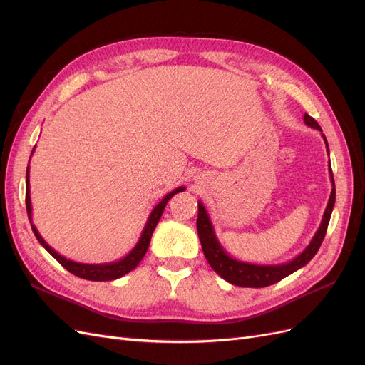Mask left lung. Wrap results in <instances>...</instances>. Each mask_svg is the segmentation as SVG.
I'll return each instance as SVG.
<instances>
[{
	"label": "left lung",
	"mask_w": 365,
	"mask_h": 365,
	"mask_svg": "<svg viewBox=\"0 0 365 365\" xmlns=\"http://www.w3.org/2000/svg\"><path fill=\"white\" fill-rule=\"evenodd\" d=\"M303 120L307 126L323 132L322 128H319V125L315 121V118H312L311 115L304 114ZM322 137L326 143L327 153H329L327 140H326L324 134H322ZM329 172H330V182H332V192H330V197H329L327 207L324 210L322 224H319L317 233L314 235L312 240L309 242V245L300 254H298L295 259L286 262V263L256 264V263L240 262L237 259L231 257L230 254L224 250V247L219 244L213 224H212V219H210V216L207 213V208L204 207V204L201 201L197 202V220H196L197 236H200L204 256H205L207 262L210 263V267H212L215 269V272L219 274L224 280H227L231 284L242 286V288H264V286L277 283L282 279L288 277V275L295 272L297 269L303 268L304 264H307L312 260L318 248L322 247V242H323V239L326 236V231H327L330 215H332V210L335 205V181H334L332 168H330V161H329Z\"/></svg>",
	"instance_id": "left-lung-1"
}]
</instances>
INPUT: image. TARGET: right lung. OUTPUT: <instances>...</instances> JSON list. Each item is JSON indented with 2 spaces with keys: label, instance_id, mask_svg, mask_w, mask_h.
Wrapping results in <instances>:
<instances>
[{
  "label": "right lung",
  "instance_id": "obj_1",
  "mask_svg": "<svg viewBox=\"0 0 365 365\" xmlns=\"http://www.w3.org/2000/svg\"><path fill=\"white\" fill-rule=\"evenodd\" d=\"M35 150V149H33ZM33 150H31V155H33ZM185 187H176L175 190H172L170 193L165 195L163 200L153 207V210L150 212L149 217H148V222L143 228V233L137 242V245L132 248L123 259H120L117 262H111V263H79V262H73L67 257L61 256L58 251H54L46 240L42 239V236L39 235V231L36 230V227L33 225V220H31V201H30V181H29V165H27V172H26V207H27V215H29V220L31 224V230L33 233H35L36 239L39 244L46 248L51 256L56 259L62 267L70 271L71 274L77 275V277L85 279V280H93V282H109V280H115L123 277L125 274L130 272L132 269H135L138 267V263L141 262V259L145 257V254L149 248L150 244V237L153 230H155L158 220L164 212L165 204L169 202V200L172 196H175L176 193L184 192Z\"/></svg>",
  "mask_w": 365,
  "mask_h": 365
}]
</instances>
